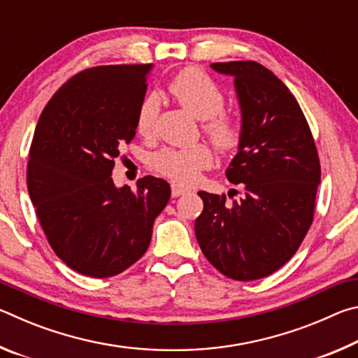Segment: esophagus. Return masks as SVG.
<instances>
[{"label": "esophagus", "instance_id": "1", "mask_svg": "<svg viewBox=\"0 0 358 358\" xmlns=\"http://www.w3.org/2000/svg\"><path fill=\"white\" fill-rule=\"evenodd\" d=\"M183 194H186V189H183V187H180L177 185H172V197L183 196Z\"/></svg>", "mask_w": 358, "mask_h": 358}]
</instances>
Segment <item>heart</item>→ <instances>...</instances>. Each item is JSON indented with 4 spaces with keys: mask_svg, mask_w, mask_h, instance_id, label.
<instances>
[{
    "mask_svg": "<svg viewBox=\"0 0 358 358\" xmlns=\"http://www.w3.org/2000/svg\"><path fill=\"white\" fill-rule=\"evenodd\" d=\"M169 92L197 120H203L202 132L217 153L229 156L243 142V123L232 113L224 112L226 96L213 78L197 68L178 72L169 83ZM159 115V99L148 96L137 112L136 128L142 137H151ZM213 164V153L208 145L199 143L191 148H166L156 153L151 167L175 185L189 186L202 171Z\"/></svg>",
    "mask_w": 358,
    "mask_h": 358,
    "instance_id": "1",
    "label": "heart"
}]
</instances>
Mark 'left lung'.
I'll return each instance as SVG.
<instances>
[{"instance_id":"8db88e82","label":"left lung","mask_w":358,"mask_h":358,"mask_svg":"<svg viewBox=\"0 0 358 358\" xmlns=\"http://www.w3.org/2000/svg\"><path fill=\"white\" fill-rule=\"evenodd\" d=\"M235 77L243 142L226 175L241 186L226 194L201 191L196 237L224 276L254 281L290 260L314 220L320 162L310 124L290 90L256 62L213 63Z\"/></svg>"}]
</instances>
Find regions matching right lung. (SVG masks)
Here are the masks:
<instances>
[{
  "label": "right lung",
  "mask_w": 358,
  "mask_h": 358,
  "mask_svg": "<svg viewBox=\"0 0 358 358\" xmlns=\"http://www.w3.org/2000/svg\"><path fill=\"white\" fill-rule=\"evenodd\" d=\"M150 64L83 69L42 110L29 147L27 186L48 245L77 273L115 276L148 250L153 222L171 199L147 175L137 191L115 187L112 171L136 136Z\"/></svg>",
  "instance_id": "1"
}]
</instances>
